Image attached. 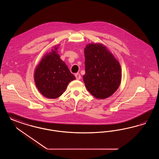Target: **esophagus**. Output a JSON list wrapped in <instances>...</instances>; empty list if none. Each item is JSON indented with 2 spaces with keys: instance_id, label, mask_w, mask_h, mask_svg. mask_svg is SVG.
Masks as SVG:
<instances>
[{
  "instance_id": "obj_1",
  "label": "esophagus",
  "mask_w": 159,
  "mask_h": 159,
  "mask_svg": "<svg viewBox=\"0 0 159 159\" xmlns=\"http://www.w3.org/2000/svg\"><path fill=\"white\" fill-rule=\"evenodd\" d=\"M75 77H76V79L77 80H80L81 79V75L79 73L75 74Z\"/></svg>"
}]
</instances>
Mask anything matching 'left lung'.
Segmentation results:
<instances>
[{
	"label": "left lung",
	"mask_w": 159,
	"mask_h": 159,
	"mask_svg": "<svg viewBox=\"0 0 159 159\" xmlns=\"http://www.w3.org/2000/svg\"><path fill=\"white\" fill-rule=\"evenodd\" d=\"M85 86L96 99L111 96L121 82V67L119 61L102 44L90 43L84 48Z\"/></svg>",
	"instance_id": "left-lung-1"
}]
</instances>
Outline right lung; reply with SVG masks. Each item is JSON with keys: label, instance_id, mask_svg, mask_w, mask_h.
<instances>
[{"label": "right lung", "instance_id": "1", "mask_svg": "<svg viewBox=\"0 0 159 159\" xmlns=\"http://www.w3.org/2000/svg\"><path fill=\"white\" fill-rule=\"evenodd\" d=\"M59 45L45 54L34 71V81L39 92L49 99H55L65 92L69 83L76 79L58 53Z\"/></svg>", "mask_w": 159, "mask_h": 159}]
</instances>
